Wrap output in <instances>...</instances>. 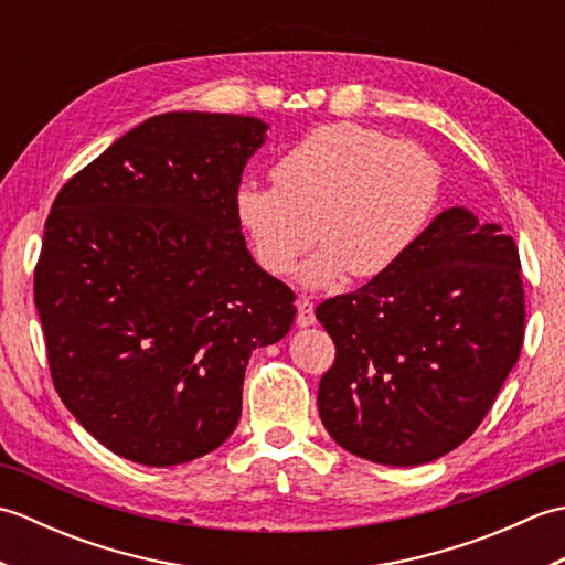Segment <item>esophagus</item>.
Wrapping results in <instances>:
<instances>
[{"label": "esophagus", "instance_id": "esophagus-1", "mask_svg": "<svg viewBox=\"0 0 565 565\" xmlns=\"http://www.w3.org/2000/svg\"><path fill=\"white\" fill-rule=\"evenodd\" d=\"M296 306H298V313H296V322L301 328H308V326H313L316 322V310H313V301H310V298H298L296 301Z\"/></svg>", "mask_w": 565, "mask_h": 565}]
</instances>
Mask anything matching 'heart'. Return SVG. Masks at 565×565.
Segmentation results:
<instances>
[{
  "label": "heart",
  "instance_id": "heart-1",
  "mask_svg": "<svg viewBox=\"0 0 565 565\" xmlns=\"http://www.w3.org/2000/svg\"><path fill=\"white\" fill-rule=\"evenodd\" d=\"M439 164L411 140L356 124L306 134L271 167L274 186L243 184L235 218L257 264L274 276L296 269L316 237L303 281L332 286L395 267L425 233L439 199Z\"/></svg>",
  "mask_w": 565,
  "mask_h": 565
}]
</instances>
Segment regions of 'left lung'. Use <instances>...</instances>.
Masks as SVG:
<instances>
[{"label":"left lung","instance_id":"1","mask_svg":"<svg viewBox=\"0 0 565 565\" xmlns=\"http://www.w3.org/2000/svg\"><path fill=\"white\" fill-rule=\"evenodd\" d=\"M316 318L338 350L318 386L330 437L383 466L435 461L473 435L520 359L518 245L449 209L395 267Z\"/></svg>","mask_w":565,"mask_h":565}]
</instances>
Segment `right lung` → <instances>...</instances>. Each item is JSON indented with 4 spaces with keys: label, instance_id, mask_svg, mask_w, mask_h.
Wrapping results in <instances>:
<instances>
[{
    "label": "right lung",
    "instance_id": "add662e5",
    "mask_svg": "<svg viewBox=\"0 0 565 565\" xmlns=\"http://www.w3.org/2000/svg\"><path fill=\"white\" fill-rule=\"evenodd\" d=\"M267 124L172 111L67 179L33 271L53 386L106 449L174 466L237 427L252 352L296 296L259 269L235 194Z\"/></svg>",
    "mask_w": 565,
    "mask_h": 565
}]
</instances>
